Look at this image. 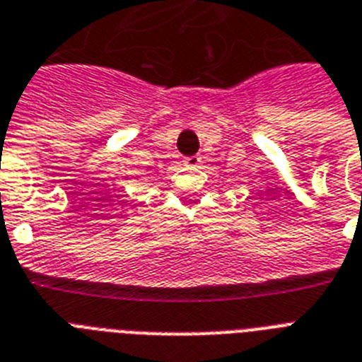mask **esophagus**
<instances>
[{
	"label": "esophagus",
	"mask_w": 362,
	"mask_h": 362,
	"mask_svg": "<svg viewBox=\"0 0 362 362\" xmlns=\"http://www.w3.org/2000/svg\"><path fill=\"white\" fill-rule=\"evenodd\" d=\"M184 163H186V165H191V167L199 165V163H201V156L199 154L187 156V158H184Z\"/></svg>",
	"instance_id": "1"
}]
</instances>
